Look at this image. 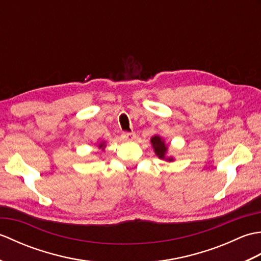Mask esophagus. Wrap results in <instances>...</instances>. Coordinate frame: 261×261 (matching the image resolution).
Returning a JSON list of instances; mask_svg holds the SVG:
<instances>
[{"label": "esophagus", "mask_w": 261, "mask_h": 261, "mask_svg": "<svg viewBox=\"0 0 261 261\" xmlns=\"http://www.w3.org/2000/svg\"><path fill=\"white\" fill-rule=\"evenodd\" d=\"M122 138H123L124 140L132 141L136 138V134L135 132H123V134H122Z\"/></svg>", "instance_id": "esophagus-1"}]
</instances>
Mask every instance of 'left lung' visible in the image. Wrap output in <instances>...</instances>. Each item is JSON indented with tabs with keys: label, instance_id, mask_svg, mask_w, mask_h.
<instances>
[{
	"label": "left lung",
	"instance_id": "1",
	"mask_svg": "<svg viewBox=\"0 0 261 261\" xmlns=\"http://www.w3.org/2000/svg\"><path fill=\"white\" fill-rule=\"evenodd\" d=\"M151 143L154 149L157 156L160 159H167L168 162H173V158H166V152H167V147H166L165 142L162 140V138L158 136H154L151 138Z\"/></svg>",
	"mask_w": 261,
	"mask_h": 261
}]
</instances>
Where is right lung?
Returning a JSON list of instances; mask_svg holds the SVG:
<instances>
[{
  "label": "right lung",
  "instance_id": "obj_1",
  "mask_svg": "<svg viewBox=\"0 0 261 261\" xmlns=\"http://www.w3.org/2000/svg\"><path fill=\"white\" fill-rule=\"evenodd\" d=\"M103 145H104V143H101V145H99V148H102V147H104Z\"/></svg>",
  "mask_w": 261,
  "mask_h": 261
}]
</instances>
